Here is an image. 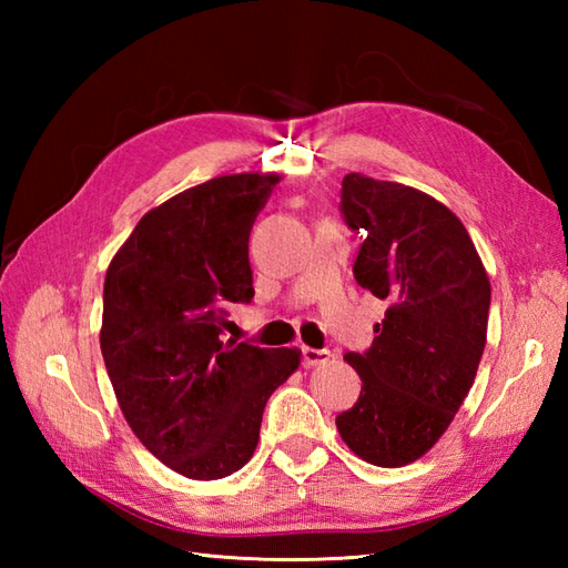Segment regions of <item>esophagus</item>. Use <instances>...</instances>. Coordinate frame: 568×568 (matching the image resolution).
I'll list each match as a JSON object with an SVG mask.
<instances>
[{"label":"esophagus","instance_id":"34e87169","mask_svg":"<svg viewBox=\"0 0 568 568\" xmlns=\"http://www.w3.org/2000/svg\"><path fill=\"white\" fill-rule=\"evenodd\" d=\"M329 356H332V354L327 352V348H312V346H303V364H305L307 368H315V366L327 364Z\"/></svg>","mask_w":568,"mask_h":568}]
</instances>
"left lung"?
Returning <instances> with one entry per match:
<instances>
[{"label": "left lung", "instance_id": "obj_1", "mask_svg": "<svg viewBox=\"0 0 568 568\" xmlns=\"http://www.w3.org/2000/svg\"><path fill=\"white\" fill-rule=\"evenodd\" d=\"M342 212L364 236L356 283L390 307L368 352L344 356L364 385L336 429L358 458L400 468L442 439L474 385L490 281L462 220L427 192L348 173Z\"/></svg>", "mask_w": 568, "mask_h": 568}]
</instances>
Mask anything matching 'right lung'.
I'll use <instances>...</instances> for the list:
<instances>
[{
	"mask_svg": "<svg viewBox=\"0 0 568 568\" xmlns=\"http://www.w3.org/2000/svg\"><path fill=\"white\" fill-rule=\"evenodd\" d=\"M273 173H234L141 216L104 277L100 346L139 442L192 480L232 476L256 452L263 409L300 348L222 339L224 307L248 303V234Z\"/></svg>",
	"mask_w": 568,
	"mask_h": 568,
	"instance_id": "obj_1",
	"label": "right lung"
}]
</instances>
